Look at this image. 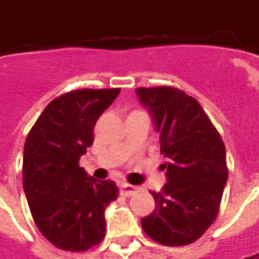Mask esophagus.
<instances>
[{
	"label": "esophagus",
	"mask_w": 259,
	"mask_h": 259,
	"mask_svg": "<svg viewBox=\"0 0 259 259\" xmlns=\"http://www.w3.org/2000/svg\"><path fill=\"white\" fill-rule=\"evenodd\" d=\"M119 188H121V192H122L124 195H126V197H131L135 192L140 191V187H138V185H131V184H126V182H122V184L119 185Z\"/></svg>",
	"instance_id": "1"
}]
</instances>
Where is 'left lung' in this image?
<instances>
[{
	"instance_id": "8db88e82",
	"label": "left lung",
	"mask_w": 259,
	"mask_h": 259,
	"mask_svg": "<svg viewBox=\"0 0 259 259\" xmlns=\"http://www.w3.org/2000/svg\"><path fill=\"white\" fill-rule=\"evenodd\" d=\"M159 133L161 154L168 158V182L151 191L155 209L142 218L151 239L166 247L195 242L220 212L228 180L221 135L199 102L175 87L137 88Z\"/></svg>"
}]
</instances>
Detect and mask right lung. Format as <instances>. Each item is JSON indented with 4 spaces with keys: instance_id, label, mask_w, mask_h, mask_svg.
<instances>
[{
    "instance_id": "obj_1",
    "label": "right lung",
    "mask_w": 259,
    "mask_h": 259,
    "mask_svg": "<svg viewBox=\"0 0 259 259\" xmlns=\"http://www.w3.org/2000/svg\"><path fill=\"white\" fill-rule=\"evenodd\" d=\"M119 88L74 90L50 102L24 145L22 182L36 228L54 247L82 252L105 237L104 211L117 184L88 177L79 158L94 142V126Z\"/></svg>"
}]
</instances>
